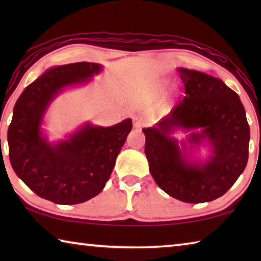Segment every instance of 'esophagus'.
<instances>
[{"mask_svg":"<svg viewBox=\"0 0 261 261\" xmlns=\"http://www.w3.org/2000/svg\"><path fill=\"white\" fill-rule=\"evenodd\" d=\"M145 126V121L141 116H135L134 117V127L136 130H141Z\"/></svg>","mask_w":261,"mask_h":261,"instance_id":"34e87169","label":"esophagus"}]
</instances>
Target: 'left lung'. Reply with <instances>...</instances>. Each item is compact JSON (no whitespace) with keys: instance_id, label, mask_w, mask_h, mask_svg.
I'll list each match as a JSON object with an SVG mask.
<instances>
[{"instance_id":"1","label":"left lung","mask_w":261,"mask_h":261,"mask_svg":"<svg viewBox=\"0 0 261 261\" xmlns=\"http://www.w3.org/2000/svg\"><path fill=\"white\" fill-rule=\"evenodd\" d=\"M185 95L156 125L143 129L149 173L169 196L199 204L223 196L244 171L249 159L250 126L236 92L221 79L204 72L178 69ZM177 128L188 136L190 151L204 141L211 155L205 163L189 161L185 142L170 134Z\"/></svg>"}]
</instances>
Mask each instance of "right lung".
<instances>
[{
	"label": "right lung",
	"mask_w": 261,
	"mask_h": 261,
	"mask_svg": "<svg viewBox=\"0 0 261 261\" xmlns=\"http://www.w3.org/2000/svg\"><path fill=\"white\" fill-rule=\"evenodd\" d=\"M78 62L48 69L25 88L8 130L9 158L16 175L55 204H81L99 194L132 129L131 118L103 127L87 123L68 139L50 144L41 131L48 106L64 87L85 84L101 71Z\"/></svg>",
	"instance_id": "right-lung-1"
}]
</instances>
